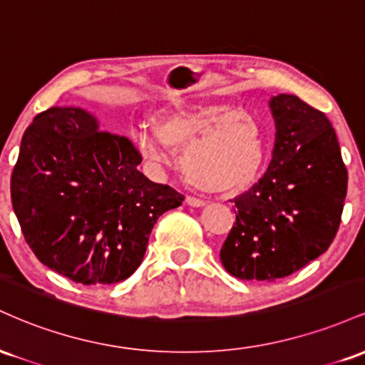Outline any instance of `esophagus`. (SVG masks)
<instances>
[{"instance_id":"esophagus-1","label":"esophagus","mask_w":365,"mask_h":365,"mask_svg":"<svg viewBox=\"0 0 365 365\" xmlns=\"http://www.w3.org/2000/svg\"><path fill=\"white\" fill-rule=\"evenodd\" d=\"M185 202L188 204V206H192V207H202L204 204H206L202 199H197V197H192V195H187Z\"/></svg>"}]
</instances>
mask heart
I'll list each match as a JSON object with an SVG mask.
<instances>
[{"label": "heart", "mask_w": 365, "mask_h": 365, "mask_svg": "<svg viewBox=\"0 0 365 365\" xmlns=\"http://www.w3.org/2000/svg\"><path fill=\"white\" fill-rule=\"evenodd\" d=\"M135 142L149 161L163 163L182 149L180 171L207 192L249 187L266 159V130L252 113L230 103H206L163 116L156 128H139Z\"/></svg>", "instance_id": "obj_1"}]
</instances>
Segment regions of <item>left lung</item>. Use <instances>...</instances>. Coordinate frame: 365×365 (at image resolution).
<instances>
[{"label": "left lung", "mask_w": 365, "mask_h": 365, "mask_svg": "<svg viewBox=\"0 0 365 365\" xmlns=\"http://www.w3.org/2000/svg\"><path fill=\"white\" fill-rule=\"evenodd\" d=\"M269 108L273 159L259 182L233 199L237 221L220 252L230 274L252 282L290 276L328 250L349 183L324 113L292 94L274 96Z\"/></svg>", "instance_id": "obj_1"}]
</instances>
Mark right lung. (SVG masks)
I'll list each match as a JSON object with an SVG mask.
<instances>
[{
  "label": "right lung",
  "instance_id": "right-lung-1",
  "mask_svg": "<svg viewBox=\"0 0 365 365\" xmlns=\"http://www.w3.org/2000/svg\"><path fill=\"white\" fill-rule=\"evenodd\" d=\"M132 140L81 108H49L29 125L11 173V204L32 252L75 283L135 273L158 217L183 202L137 170Z\"/></svg>",
  "mask_w": 365,
  "mask_h": 365
}]
</instances>
